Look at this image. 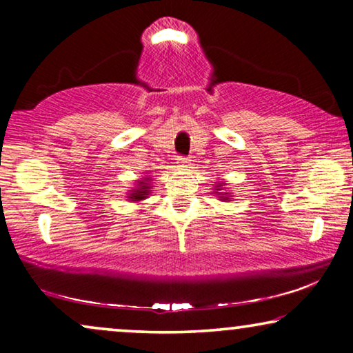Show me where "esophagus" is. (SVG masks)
<instances>
[{"instance_id": "1", "label": "esophagus", "mask_w": 353, "mask_h": 353, "mask_svg": "<svg viewBox=\"0 0 353 353\" xmlns=\"http://www.w3.org/2000/svg\"><path fill=\"white\" fill-rule=\"evenodd\" d=\"M176 161H178V163H180L181 167H188V165H190L191 159L190 157H185V156H178Z\"/></svg>"}]
</instances>
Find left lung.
<instances>
[{
    "label": "left lung",
    "mask_w": 353,
    "mask_h": 353,
    "mask_svg": "<svg viewBox=\"0 0 353 353\" xmlns=\"http://www.w3.org/2000/svg\"><path fill=\"white\" fill-rule=\"evenodd\" d=\"M216 188H219V186H216ZM219 190H220V188H219ZM223 197H225V196H223Z\"/></svg>",
    "instance_id": "8db88e82"
}]
</instances>
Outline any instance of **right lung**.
<instances>
[{
  "instance_id": "right-lung-1",
  "label": "right lung",
  "mask_w": 353,
  "mask_h": 353,
  "mask_svg": "<svg viewBox=\"0 0 353 353\" xmlns=\"http://www.w3.org/2000/svg\"><path fill=\"white\" fill-rule=\"evenodd\" d=\"M148 186H149L148 181H139L138 188L133 191V194H132V197H130V199H137V201L144 199V197H146L148 192H149Z\"/></svg>"
}]
</instances>
